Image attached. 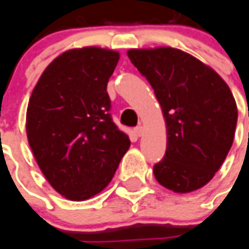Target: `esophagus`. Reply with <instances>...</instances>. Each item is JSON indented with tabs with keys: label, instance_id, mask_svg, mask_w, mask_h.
I'll list each match as a JSON object with an SVG mask.
<instances>
[{
	"label": "esophagus",
	"instance_id": "1",
	"mask_svg": "<svg viewBox=\"0 0 249 249\" xmlns=\"http://www.w3.org/2000/svg\"><path fill=\"white\" fill-rule=\"evenodd\" d=\"M134 133H136V134L138 137L142 136V134H143V126H142V125H140V126H137V128L134 129Z\"/></svg>",
	"mask_w": 249,
	"mask_h": 249
}]
</instances>
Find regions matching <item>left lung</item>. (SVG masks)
Returning a JSON list of instances; mask_svg holds the SVG:
<instances>
[{"label": "left lung", "instance_id": "left-lung-1", "mask_svg": "<svg viewBox=\"0 0 249 249\" xmlns=\"http://www.w3.org/2000/svg\"><path fill=\"white\" fill-rule=\"evenodd\" d=\"M128 56L155 91L166 124V151L154 165L160 185L190 193L207 185L226 159L238 109L216 71L173 48L132 49Z\"/></svg>", "mask_w": 249, "mask_h": 249}]
</instances>
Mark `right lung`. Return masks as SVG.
<instances>
[{"mask_svg": "<svg viewBox=\"0 0 249 249\" xmlns=\"http://www.w3.org/2000/svg\"><path fill=\"white\" fill-rule=\"evenodd\" d=\"M119 53L72 49L49 64L29 98L27 137L49 183L70 200L101 193L130 146L112 121L107 83Z\"/></svg>", "mask_w": 249, "mask_h": 249, "instance_id": "1", "label": "right lung"}]
</instances>
